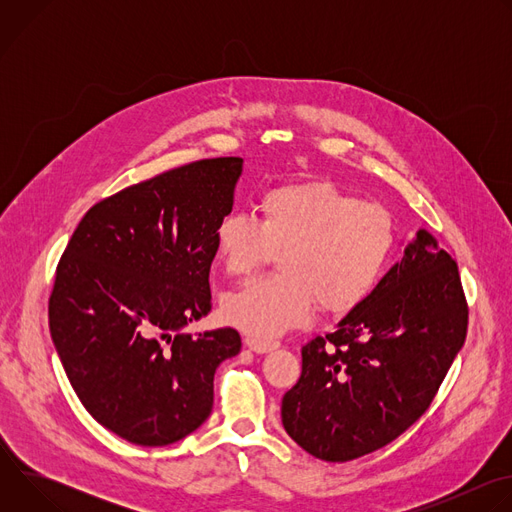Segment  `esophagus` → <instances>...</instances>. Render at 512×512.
Segmentation results:
<instances>
[{
    "label": "esophagus",
    "mask_w": 512,
    "mask_h": 512,
    "mask_svg": "<svg viewBox=\"0 0 512 512\" xmlns=\"http://www.w3.org/2000/svg\"><path fill=\"white\" fill-rule=\"evenodd\" d=\"M245 344L253 350V352H257V354H267V352H271V350H275V348H279V342H275V340H257V338H245Z\"/></svg>",
    "instance_id": "34e87169"
}]
</instances>
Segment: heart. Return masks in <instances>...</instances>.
Instances as JSON below:
<instances>
[{
	"label": "heart",
	"mask_w": 512,
	"mask_h": 512,
	"mask_svg": "<svg viewBox=\"0 0 512 512\" xmlns=\"http://www.w3.org/2000/svg\"><path fill=\"white\" fill-rule=\"evenodd\" d=\"M259 221L231 212L214 227V251L233 277L277 253L279 275L253 279L223 302V318L257 340L312 320L316 306L344 314L377 285L393 253L391 214L326 180L275 186L259 198Z\"/></svg>",
	"instance_id": "b5f03b06"
}]
</instances>
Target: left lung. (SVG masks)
Instances as JSON below:
<instances>
[{
  "label": "left lung",
  "mask_w": 512,
  "mask_h": 512,
  "mask_svg": "<svg viewBox=\"0 0 512 512\" xmlns=\"http://www.w3.org/2000/svg\"><path fill=\"white\" fill-rule=\"evenodd\" d=\"M466 328L458 265L419 229L371 294L302 348V377L281 401L287 435L326 462L387 446L425 413Z\"/></svg>",
  "instance_id": "obj_1"
}]
</instances>
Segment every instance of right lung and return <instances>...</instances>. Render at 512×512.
Masks as SVG:
<instances>
[{"instance_id": "1", "label": "right lung", "mask_w": 512, "mask_h": 512, "mask_svg": "<svg viewBox=\"0 0 512 512\" xmlns=\"http://www.w3.org/2000/svg\"><path fill=\"white\" fill-rule=\"evenodd\" d=\"M241 158L192 162L97 202L72 233L48 302L54 348L85 409L137 446H168L212 411L233 328L210 312L214 227L233 210Z\"/></svg>"}]
</instances>
